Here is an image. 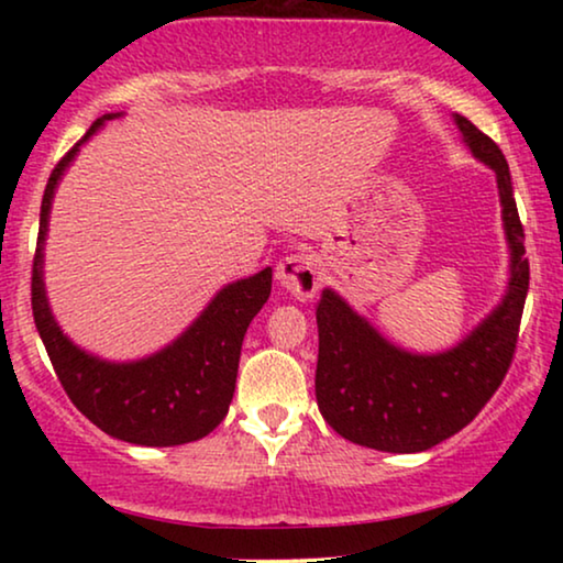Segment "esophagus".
Wrapping results in <instances>:
<instances>
[{
  "mask_svg": "<svg viewBox=\"0 0 563 563\" xmlns=\"http://www.w3.org/2000/svg\"><path fill=\"white\" fill-rule=\"evenodd\" d=\"M276 279L287 291H291V297L299 299V302H307V299L314 297V291L320 289V274L318 266L310 256H287L279 261L276 266Z\"/></svg>",
  "mask_w": 563,
  "mask_h": 563,
  "instance_id": "1",
  "label": "esophagus"
}]
</instances>
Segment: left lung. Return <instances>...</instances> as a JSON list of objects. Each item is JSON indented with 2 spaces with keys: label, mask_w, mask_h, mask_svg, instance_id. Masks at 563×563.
<instances>
[{
  "label": "left lung",
  "mask_w": 563,
  "mask_h": 563,
  "mask_svg": "<svg viewBox=\"0 0 563 563\" xmlns=\"http://www.w3.org/2000/svg\"><path fill=\"white\" fill-rule=\"evenodd\" d=\"M456 125L474 156L497 174L510 287L472 335L438 356H415L387 343L335 291H322L314 312L320 335L314 397L328 426L366 449L418 453L459 433L489 402L515 356L530 266L510 166L472 120L456 114Z\"/></svg>",
  "instance_id": "left-lung-1"
}]
</instances>
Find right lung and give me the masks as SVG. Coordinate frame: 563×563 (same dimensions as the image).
<instances>
[{
	"instance_id": "1",
	"label": "right lung",
	"mask_w": 563,
	"mask_h": 563,
	"mask_svg": "<svg viewBox=\"0 0 563 563\" xmlns=\"http://www.w3.org/2000/svg\"><path fill=\"white\" fill-rule=\"evenodd\" d=\"M112 118L120 114L95 120L87 135L58 161L45 184L30 282L35 328L60 387L76 410L87 415L99 430L137 445L191 443L212 433L228 415L243 335L272 295V268L228 284L199 314L195 325L156 356L133 364H110L76 349L60 333L48 310L43 289V243L48 233L51 199L60 174L71 164L79 145Z\"/></svg>"
}]
</instances>
